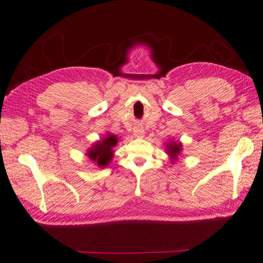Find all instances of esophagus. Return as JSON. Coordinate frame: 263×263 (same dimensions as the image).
<instances>
[{
  "mask_svg": "<svg viewBox=\"0 0 263 263\" xmlns=\"http://www.w3.org/2000/svg\"><path fill=\"white\" fill-rule=\"evenodd\" d=\"M144 134H145V132H144V129H143L142 127L137 126V127L134 128V136H135V137L142 138V137H144Z\"/></svg>",
  "mask_w": 263,
  "mask_h": 263,
  "instance_id": "obj_1",
  "label": "esophagus"
}]
</instances>
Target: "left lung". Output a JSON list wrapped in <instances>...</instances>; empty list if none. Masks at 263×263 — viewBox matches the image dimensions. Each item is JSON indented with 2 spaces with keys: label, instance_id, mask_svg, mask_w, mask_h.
<instances>
[{
  "label": "left lung",
  "instance_id": "left-lung-1",
  "mask_svg": "<svg viewBox=\"0 0 263 263\" xmlns=\"http://www.w3.org/2000/svg\"><path fill=\"white\" fill-rule=\"evenodd\" d=\"M165 151L168 157H170L171 163H174L178 160V156L181 154V152H182V143L174 142L172 139H170V141L165 144Z\"/></svg>",
  "mask_w": 263,
  "mask_h": 263
}]
</instances>
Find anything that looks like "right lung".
Here are the masks:
<instances>
[{"label":"right lung","instance_id":"add662e5","mask_svg":"<svg viewBox=\"0 0 263 263\" xmlns=\"http://www.w3.org/2000/svg\"><path fill=\"white\" fill-rule=\"evenodd\" d=\"M118 144V137L112 134L107 133L100 141L96 142L86 152L89 159L100 168L106 167L110 164L114 157V147Z\"/></svg>","mask_w":263,"mask_h":263}]
</instances>
